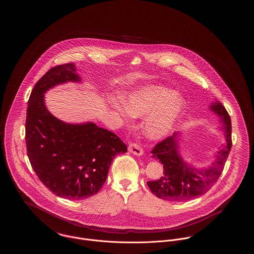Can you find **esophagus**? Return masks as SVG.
I'll use <instances>...</instances> for the list:
<instances>
[{"label":"esophagus","mask_w":254,"mask_h":254,"mask_svg":"<svg viewBox=\"0 0 254 254\" xmlns=\"http://www.w3.org/2000/svg\"><path fill=\"white\" fill-rule=\"evenodd\" d=\"M128 151L131 152L134 155H138V156H140V155H142L144 153L143 148L140 145H137V144H130V145H128Z\"/></svg>","instance_id":"obj_1"}]
</instances>
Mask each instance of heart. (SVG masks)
<instances>
[{
  "instance_id": "obj_1",
  "label": "heart",
  "mask_w": 254,
  "mask_h": 254,
  "mask_svg": "<svg viewBox=\"0 0 254 254\" xmlns=\"http://www.w3.org/2000/svg\"><path fill=\"white\" fill-rule=\"evenodd\" d=\"M126 107L135 117L150 114L145 123V132L149 138L158 139L171 131L185 108V100L167 87L148 86L128 97ZM118 109L125 113L124 109Z\"/></svg>"
}]
</instances>
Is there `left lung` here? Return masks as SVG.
Returning a JSON list of instances; mask_svg holds the SVG:
<instances>
[{"label":"left lung","mask_w":254,"mask_h":254,"mask_svg":"<svg viewBox=\"0 0 254 254\" xmlns=\"http://www.w3.org/2000/svg\"><path fill=\"white\" fill-rule=\"evenodd\" d=\"M223 122L227 145H223L216 154V160L204 170L190 168L178 154L176 141L178 133H173L152 148V156L163 164L164 173L160 179L147 182L151 192L159 198L172 202H183L205 194L221 176L232 145L230 114L220 103L211 106Z\"/></svg>","instance_id":"obj_1"}]
</instances>
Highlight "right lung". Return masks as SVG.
<instances>
[{"mask_svg": "<svg viewBox=\"0 0 254 254\" xmlns=\"http://www.w3.org/2000/svg\"><path fill=\"white\" fill-rule=\"evenodd\" d=\"M79 80L73 63L51 67L30 93L25 120L32 169L52 193L70 200L95 195L107 180L112 160L127 151L115 133L93 123L69 125L49 113L44 93L54 85Z\"/></svg>", "mask_w": 254, "mask_h": 254, "instance_id": "add662e5", "label": "right lung"}]
</instances>
